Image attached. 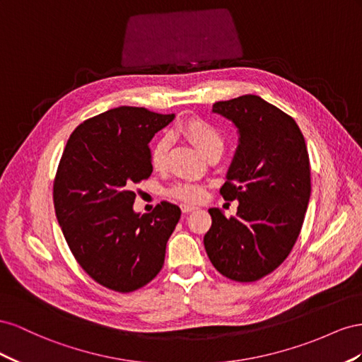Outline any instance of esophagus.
<instances>
[{
  "mask_svg": "<svg viewBox=\"0 0 362 362\" xmlns=\"http://www.w3.org/2000/svg\"><path fill=\"white\" fill-rule=\"evenodd\" d=\"M180 209H182V212H191V211H194L195 209V206L194 204H188V203H183L182 206H180Z\"/></svg>",
  "mask_w": 362,
  "mask_h": 362,
  "instance_id": "34e87169",
  "label": "esophagus"
}]
</instances>
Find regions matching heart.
<instances>
[{"instance_id": "obj_1", "label": "heart", "mask_w": 362, "mask_h": 362, "mask_svg": "<svg viewBox=\"0 0 362 362\" xmlns=\"http://www.w3.org/2000/svg\"><path fill=\"white\" fill-rule=\"evenodd\" d=\"M180 132L206 158L214 151H223L224 141L221 133L208 121H204L202 118H188L187 121H183L180 126ZM168 148L170 141L167 136L159 138L156 144H154V147L151 148V165L154 168L159 170L163 167L165 162H167ZM168 195L187 203H199L204 199L206 189L199 183L180 182L175 183L174 187L168 189Z\"/></svg>"}]
</instances>
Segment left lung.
<instances>
[{
	"label": "left lung",
	"instance_id": "1",
	"mask_svg": "<svg viewBox=\"0 0 362 362\" xmlns=\"http://www.w3.org/2000/svg\"><path fill=\"white\" fill-rule=\"evenodd\" d=\"M212 110L230 119L240 146L220 188L238 200L235 216L211 208L204 249L227 279L255 282L281 265L300 235L311 195L305 138L296 121L257 95L216 101Z\"/></svg>",
	"mask_w": 362,
	"mask_h": 362
}]
</instances>
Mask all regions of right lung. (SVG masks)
I'll list each match as a JSON object with an SVG mask.
<instances>
[{"label": "right lung", "mask_w": 362, "mask_h": 362, "mask_svg": "<svg viewBox=\"0 0 362 362\" xmlns=\"http://www.w3.org/2000/svg\"><path fill=\"white\" fill-rule=\"evenodd\" d=\"M174 113L121 106L71 133L53 185L57 221L71 253L100 285L136 291L162 270L180 208L160 202L135 214L133 187L153 171L148 142Z\"/></svg>", "instance_id": "add662e5"}]
</instances>
